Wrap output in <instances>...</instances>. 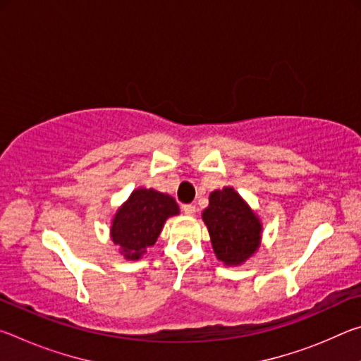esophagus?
<instances>
[{
	"label": "esophagus",
	"mask_w": 361,
	"mask_h": 361,
	"mask_svg": "<svg viewBox=\"0 0 361 361\" xmlns=\"http://www.w3.org/2000/svg\"><path fill=\"white\" fill-rule=\"evenodd\" d=\"M183 212H185V215H188V216H192L194 213H195V205H192V204L183 205Z\"/></svg>",
	"instance_id": "34e87169"
}]
</instances>
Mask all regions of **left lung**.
Wrapping results in <instances>:
<instances>
[{
    "instance_id": "obj_1",
    "label": "left lung",
    "mask_w": 361,
    "mask_h": 361,
    "mask_svg": "<svg viewBox=\"0 0 361 361\" xmlns=\"http://www.w3.org/2000/svg\"><path fill=\"white\" fill-rule=\"evenodd\" d=\"M202 219L213 252L224 266H240L259 250L261 219L234 188L224 186L210 192Z\"/></svg>"
}]
</instances>
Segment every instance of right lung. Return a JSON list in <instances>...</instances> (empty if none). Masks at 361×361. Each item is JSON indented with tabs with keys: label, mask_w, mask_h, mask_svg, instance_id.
I'll return each mask as SVG.
<instances>
[{
	"label": "right lung",
	"mask_w": 361,
	"mask_h": 361,
	"mask_svg": "<svg viewBox=\"0 0 361 361\" xmlns=\"http://www.w3.org/2000/svg\"><path fill=\"white\" fill-rule=\"evenodd\" d=\"M176 215L180 207L172 195L152 188H137L116 210L109 237L126 259L137 261L146 248L154 245L167 219Z\"/></svg>",
	"instance_id": "1"
}]
</instances>
